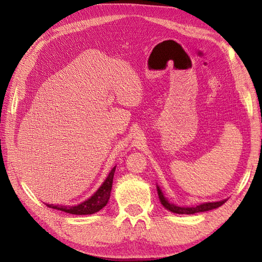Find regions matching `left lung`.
<instances>
[{"mask_svg":"<svg viewBox=\"0 0 262 262\" xmlns=\"http://www.w3.org/2000/svg\"><path fill=\"white\" fill-rule=\"evenodd\" d=\"M157 193H158L159 201H161L162 205L165 207V209H167L171 212H174V214H187V215L196 214V212L216 209V208L221 207L223 203L227 202V199H224V200L216 201V202H205V203H201V205L194 206V207H180V206H177V205H174V203L168 201L165 198V195H164V193L162 192V189L159 188L158 185H157Z\"/></svg>","mask_w":262,"mask_h":262,"instance_id":"left-lung-1","label":"left lung"}]
</instances>
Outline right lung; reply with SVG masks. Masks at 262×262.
I'll list each match as a JSON object with an SVG mask.
<instances>
[{"instance_id":"obj_1","label":"right lung","mask_w":262,"mask_h":262,"mask_svg":"<svg viewBox=\"0 0 262 262\" xmlns=\"http://www.w3.org/2000/svg\"><path fill=\"white\" fill-rule=\"evenodd\" d=\"M117 166V165H115ZM115 166L110 171L108 176L106 177L104 183L100 185V187L96 190V192L91 195L90 198L86 199L77 206H59V205H50L47 203L48 208H53V209L61 210L68 214L73 215H91L95 212L99 211L100 209L107 205L108 199L111 196V189H112L113 184V177L115 172Z\"/></svg>"}]
</instances>
